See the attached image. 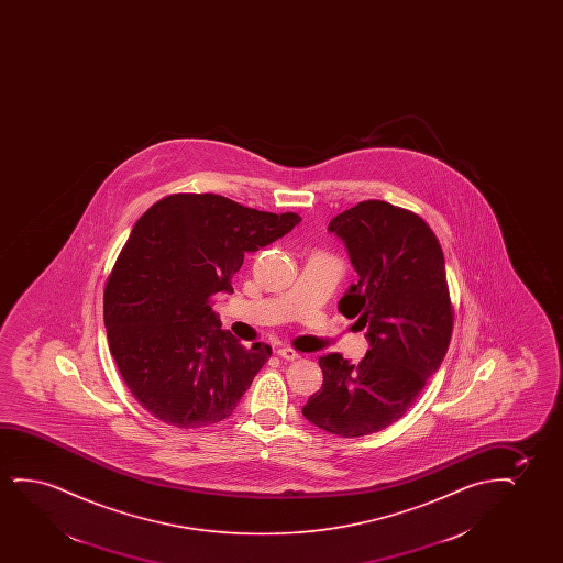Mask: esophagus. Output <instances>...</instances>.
I'll use <instances>...</instances> for the list:
<instances>
[{
    "label": "esophagus",
    "mask_w": 563,
    "mask_h": 563,
    "mask_svg": "<svg viewBox=\"0 0 563 563\" xmlns=\"http://www.w3.org/2000/svg\"><path fill=\"white\" fill-rule=\"evenodd\" d=\"M278 357H283L286 362H294V360H298L300 354L298 352H294L292 347H278L277 350Z\"/></svg>",
    "instance_id": "esophagus-1"
}]
</instances>
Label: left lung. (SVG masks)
<instances>
[{
  "mask_svg": "<svg viewBox=\"0 0 563 563\" xmlns=\"http://www.w3.org/2000/svg\"><path fill=\"white\" fill-rule=\"evenodd\" d=\"M329 232L344 242L360 280L339 301L369 350L362 363L319 357L323 386L301 413L344 439L398 421L439 371L452 336V303L439 240L421 217L371 200L342 211Z\"/></svg>",
  "mask_w": 563,
  "mask_h": 563,
  "instance_id": "8db88e82",
  "label": "left lung"
}]
</instances>
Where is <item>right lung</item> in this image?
<instances>
[{
	"label": "right lung",
	"instance_id": "add662e5",
	"mask_svg": "<svg viewBox=\"0 0 563 563\" xmlns=\"http://www.w3.org/2000/svg\"><path fill=\"white\" fill-rule=\"evenodd\" d=\"M300 221L217 194L167 196L140 217L109 275L103 319L117 367L150 413L196 429L236 409L271 346H242L221 329L211 296L231 294L244 255Z\"/></svg>",
	"mask_w": 563,
	"mask_h": 563
}]
</instances>
